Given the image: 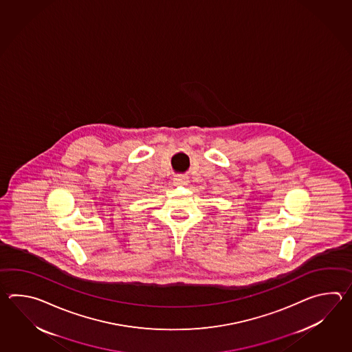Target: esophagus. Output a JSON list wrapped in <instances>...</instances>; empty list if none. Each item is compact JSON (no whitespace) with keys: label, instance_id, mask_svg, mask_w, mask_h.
<instances>
[{"label":"esophagus","instance_id":"1","mask_svg":"<svg viewBox=\"0 0 352 352\" xmlns=\"http://www.w3.org/2000/svg\"><path fill=\"white\" fill-rule=\"evenodd\" d=\"M173 182L175 185H187L188 184V177L185 175H179V176H175L173 177Z\"/></svg>","mask_w":352,"mask_h":352}]
</instances>
